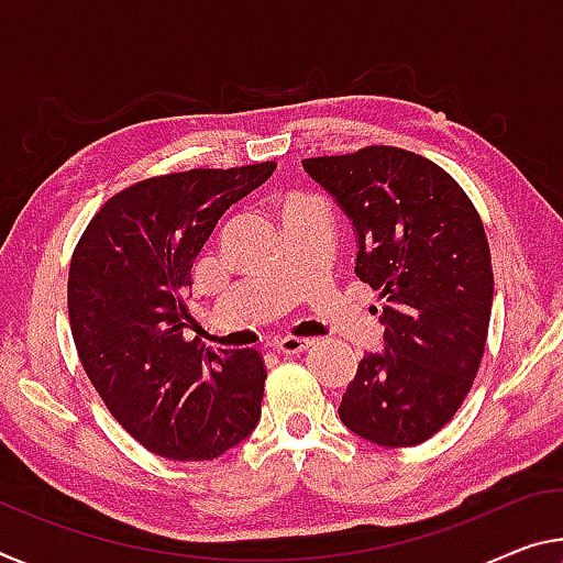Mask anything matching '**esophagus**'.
<instances>
[{"label": "esophagus", "mask_w": 563, "mask_h": 563, "mask_svg": "<svg viewBox=\"0 0 563 563\" xmlns=\"http://www.w3.org/2000/svg\"><path fill=\"white\" fill-rule=\"evenodd\" d=\"M310 345H313L310 338H296V335H285V338H280V341H275V347H278L280 353H290V355L308 351Z\"/></svg>", "instance_id": "1"}]
</instances>
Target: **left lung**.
Masks as SVG:
<instances>
[{"label":"left lung","instance_id":"8db88e82","mask_svg":"<svg viewBox=\"0 0 563 563\" xmlns=\"http://www.w3.org/2000/svg\"><path fill=\"white\" fill-rule=\"evenodd\" d=\"M302 167L353 222L355 275L383 298V351L363 355L338 416L378 445L423 443L484 358L494 300L484 222L445 169L408 150L373 145Z\"/></svg>","mask_w":563,"mask_h":563}]
</instances>
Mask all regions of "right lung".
Returning <instances> with one entry per match:
<instances>
[{"label":"right lung","instance_id":"1","mask_svg":"<svg viewBox=\"0 0 563 563\" xmlns=\"http://www.w3.org/2000/svg\"><path fill=\"white\" fill-rule=\"evenodd\" d=\"M273 173L257 163L150 177L107 200L75 247L67 308L79 361L118 423L157 456L218 459L261 421V353L187 343L183 296L218 220Z\"/></svg>","mask_w":563,"mask_h":563}]
</instances>
